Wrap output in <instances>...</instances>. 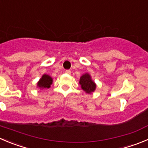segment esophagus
<instances>
[{"instance_id": "esophagus-1", "label": "esophagus", "mask_w": 148, "mask_h": 148, "mask_svg": "<svg viewBox=\"0 0 148 148\" xmlns=\"http://www.w3.org/2000/svg\"><path fill=\"white\" fill-rule=\"evenodd\" d=\"M65 72H66V74H71V71H70V70H66V71H65Z\"/></svg>"}]
</instances>
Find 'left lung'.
I'll return each instance as SVG.
<instances>
[{
    "label": "left lung",
    "mask_w": 148,
    "mask_h": 148,
    "mask_svg": "<svg viewBox=\"0 0 148 148\" xmlns=\"http://www.w3.org/2000/svg\"><path fill=\"white\" fill-rule=\"evenodd\" d=\"M79 84L81 85L82 89L88 93H90L93 92L96 87V84L91 79L90 76L88 74H84L80 77Z\"/></svg>",
    "instance_id": "left-lung-1"
}]
</instances>
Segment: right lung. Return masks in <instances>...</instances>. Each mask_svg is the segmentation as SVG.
<instances>
[{"label": "right lung", "instance_id": "add662e5", "mask_svg": "<svg viewBox=\"0 0 148 148\" xmlns=\"http://www.w3.org/2000/svg\"><path fill=\"white\" fill-rule=\"evenodd\" d=\"M52 83V79L49 75L44 74L38 82V86L41 88H49Z\"/></svg>", "mask_w": 148, "mask_h": 148}]
</instances>
